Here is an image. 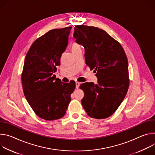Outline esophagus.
I'll list each match as a JSON object with an SVG mask.
<instances>
[{
	"label": "esophagus",
	"instance_id": "esophagus-1",
	"mask_svg": "<svg viewBox=\"0 0 155 155\" xmlns=\"http://www.w3.org/2000/svg\"><path fill=\"white\" fill-rule=\"evenodd\" d=\"M80 85V82H78V81H76V89H78L79 88V86Z\"/></svg>",
	"mask_w": 155,
	"mask_h": 155
}]
</instances>
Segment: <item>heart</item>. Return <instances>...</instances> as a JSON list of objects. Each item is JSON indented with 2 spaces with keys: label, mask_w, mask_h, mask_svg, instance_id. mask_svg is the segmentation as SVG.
Returning a JSON list of instances; mask_svg holds the SVG:
<instances>
[{
  "label": "heart",
  "mask_w": 155,
  "mask_h": 155,
  "mask_svg": "<svg viewBox=\"0 0 155 155\" xmlns=\"http://www.w3.org/2000/svg\"><path fill=\"white\" fill-rule=\"evenodd\" d=\"M80 46L77 44V43H73V45H72V47H71V49H72V51L73 50H74L78 48H79Z\"/></svg>",
  "instance_id": "1"
}]
</instances>
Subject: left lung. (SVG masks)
Segmentation results:
<instances>
[{"label": "left lung", "instance_id": "left-lung-1", "mask_svg": "<svg viewBox=\"0 0 155 155\" xmlns=\"http://www.w3.org/2000/svg\"><path fill=\"white\" fill-rule=\"evenodd\" d=\"M73 37L84 46L85 63L97 71L98 79L97 84L90 82L80 85L84 92L82 107L91 117H108L121 105L129 89L125 51L119 42L97 27L77 25Z\"/></svg>", "mask_w": 155, "mask_h": 155}]
</instances>
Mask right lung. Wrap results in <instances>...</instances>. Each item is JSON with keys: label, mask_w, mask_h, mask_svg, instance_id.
<instances>
[{"label": "right lung", "mask_w": 155, "mask_h": 155, "mask_svg": "<svg viewBox=\"0 0 155 155\" xmlns=\"http://www.w3.org/2000/svg\"><path fill=\"white\" fill-rule=\"evenodd\" d=\"M71 28L48 31L32 43L25 59L21 73L24 95L34 112L47 121L64 116L76 87L74 81L63 83L54 74Z\"/></svg>", "instance_id": "right-lung-1"}]
</instances>
